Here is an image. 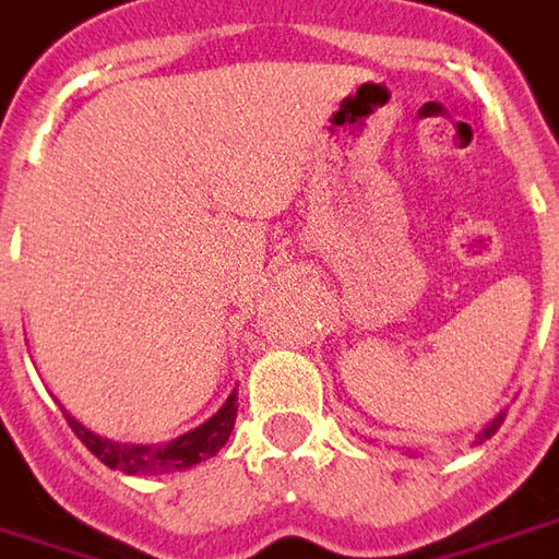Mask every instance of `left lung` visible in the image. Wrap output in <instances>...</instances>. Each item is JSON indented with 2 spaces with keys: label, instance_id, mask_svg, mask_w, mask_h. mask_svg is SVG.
<instances>
[{
  "label": "left lung",
  "instance_id": "obj_1",
  "mask_svg": "<svg viewBox=\"0 0 559 559\" xmlns=\"http://www.w3.org/2000/svg\"><path fill=\"white\" fill-rule=\"evenodd\" d=\"M502 420H506V408H502V412H499L497 417H490V420L484 424V429H478V436H475V442L481 444L484 439H490V436H493V432H497V429H499V424H502Z\"/></svg>",
  "mask_w": 559,
  "mask_h": 559
}]
</instances>
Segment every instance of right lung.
<instances>
[{
    "label": "right lung",
    "instance_id": "1",
    "mask_svg": "<svg viewBox=\"0 0 559 559\" xmlns=\"http://www.w3.org/2000/svg\"><path fill=\"white\" fill-rule=\"evenodd\" d=\"M236 402H239V393L233 390L224 405L205 424H199L185 436L171 439V442L159 444H127L105 439V436H96L84 424H78L69 412H66V420H69V427H72L78 439L87 444L90 454L99 456L108 469H120L127 475H163V472L190 469V466H197L202 460L217 454L229 439L233 424H236V412H239Z\"/></svg>",
    "mask_w": 559,
    "mask_h": 559
}]
</instances>
